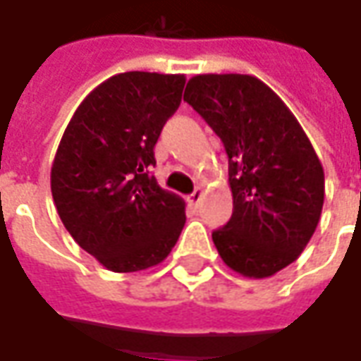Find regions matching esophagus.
Returning <instances> with one entry per match:
<instances>
[{
	"mask_svg": "<svg viewBox=\"0 0 361 361\" xmlns=\"http://www.w3.org/2000/svg\"><path fill=\"white\" fill-rule=\"evenodd\" d=\"M203 200V190L201 188H195V191L190 195L191 205H200V201Z\"/></svg>",
	"mask_w": 361,
	"mask_h": 361,
	"instance_id": "obj_1",
	"label": "esophagus"
}]
</instances>
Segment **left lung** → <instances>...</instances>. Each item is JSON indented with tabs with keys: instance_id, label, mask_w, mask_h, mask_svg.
<instances>
[{
	"instance_id": "8db88e82",
	"label": "left lung",
	"mask_w": 361,
	"mask_h": 361,
	"mask_svg": "<svg viewBox=\"0 0 361 361\" xmlns=\"http://www.w3.org/2000/svg\"><path fill=\"white\" fill-rule=\"evenodd\" d=\"M183 100L229 156L233 215L213 231L223 263L249 279L298 259L324 205V170L281 97L251 75H195Z\"/></svg>"
}]
</instances>
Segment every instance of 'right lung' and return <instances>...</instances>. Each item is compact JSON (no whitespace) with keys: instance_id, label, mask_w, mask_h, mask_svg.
I'll return each mask as SVG.
<instances>
[{"instance_id":"obj_1","label":"right lung","mask_w":361,"mask_h":361,"mask_svg":"<svg viewBox=\"0 0 361 361\" xmlns=\"http://www.w3.org/2000/svg\"><path fill=\"white\" fill-rule=\"evenodd\" d=\"M183 85V75H114L78 104L61 138L51 166L59 217L109 271L160 264L185 225V201L161 190L148 171Z\"/></svg>"}]
</instances>
